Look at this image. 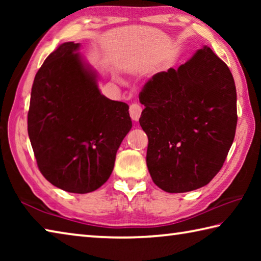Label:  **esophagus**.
I'll list each match as a JSON object with an SVG mask.
<instances>
[{
  "mask_svg": "<svg viewBox=\"0 0 261 261\" xmlns=\"http://www.w3.org/2000/svg\"><path fill=\"white\" fill-rule=\"evenodd\" d=\"M141 112H143V108H141V106L138 103H132L130 106V116L134 121H138L140 118V115Z\"/></svg>",
  "mask_w": 261,
  "mask_h": 261,
  "instance_id": "esophagus-1",
  "label": "esophagus"
}]
</instances>
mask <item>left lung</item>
I'll return each mask as SVG.
<instances>
[{
	"label": "left lung",
	"mask_w": 261,
	"mask_h": 261,
	"mask_svg": "<svg viewBox=\"0 0 261 261\" xmlns=\"http://www.w3.org/2000/svg\"><path fill=\"white\" fill-rule=\"evenodd\" d=\"M139 101L153 182L169 193L208 184L235 138L237 95L227 64L202 47L177 70L154 74Z\"/></svg>",
	"instance_id": "left-lung-1"
}]
</instances>
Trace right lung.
<instances>
[{"instance_id": "obj_1", "label": "right lung", "mask_w": 261, "mask_h": 261, "mask_svg": "<svg viewBox=\"0 0 261 261\" xmlns=\"http://www.w3.org/2000/svg\"><path fill=\"white\" fill-rule=\"evenodd\" d=\"M64 42L43 62L31 92L28 131L41 174L56 188L88 193L103 185L131 130L129 106L101 93L98 74Z\"/></svg>"}]
</instances>
